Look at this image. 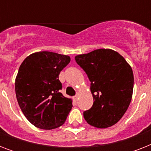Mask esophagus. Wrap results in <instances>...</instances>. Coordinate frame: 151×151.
<instances>
[{
    "instance_id": "1",
    "label": "esophagus",
    "mask_w": 151,
    "mask_h": 151,
    "mask_svg": "<svg viewBox=\"0 0 151 151\" xmlns=\"http://www.w3.org/2000/svg\"><path fill=\"white\" fill-rule=\"evenodd\" d=\"M78 96H79V93H78V92H77V93H76L75 96H73V99H74V101H77V100H78Z\"/></svg>"
}]
</instances>
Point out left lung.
I'll use <instances>...</instances> for the list:
<instances>
[{
    "instance_id": "left-lung-1",
    "label": "left lung",
    "mask_w": 151,
    "mask_h": 151,
    "mask_svg": "<svg viewBox=\"0 0 151 151\" xmlns=\"http://www.w3.org/2000/svg\"><path fill=\"white\" fill-rule=\"evenodd\" d=\"M75 60L91 81L94 102L84 112L86 122L99 129L117 123L132 96L134 77L130 65L118 52L106 48L76 55Z\"/></svg>"
}]
</instances>
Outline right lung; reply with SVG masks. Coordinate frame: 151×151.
<instances>
[{"instance_id": "1", "label": "right lung", "mask_w": 151, "mask_h": 151, "mask_svg": "<svg viewBox=\"0 0 151 151\" xmlns=\"http://www.w3.org/2000/svg\"><path fill=\"white\" fill-rule=\"evenodd\" d=\"M70 62L66 55L38 52L27 56L15 78V95L19 107L32 124L45 130L65 123L72 99L60 92L59 75Z\"/></svg>"}]
</instances>
